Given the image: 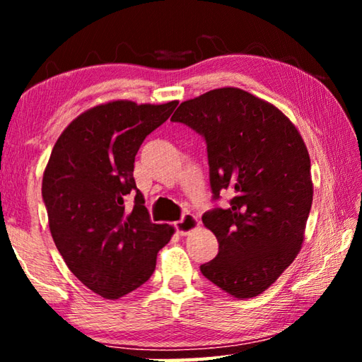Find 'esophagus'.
Instances as JSON below:
<instances>
[{"label": "esophagus", "mask_w": 362, "mask_h": 362, "mask_svg": "<svg viewBox=\"0 0 362 362\" xmlns=\"http://www.w3.org/2000/svg\"><path fill=\"white\" fill-rule=\"evenodd\" d=\"M198 226H199V220H198V217L193 216V214H185V216H183L179 222L175 223L177 231H179L183 236L189 235V233L194 231Z\"/></svg>", "instance_id": "34e87169"}]
</instances>
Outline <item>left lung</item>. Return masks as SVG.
Masks as SVG:
<instances>
[{"label":"left lung","mask_w":362,"mask_h":362,"mask_svg":"<svg viewBox=\"0 0 362 362\" xmlns=\"http://www.w3.org/2000/svg\"><path fill=\"white\" fill-rule=\"evenodd\" d=\"M170 121L204 136L214 198L223 189L235 194L230 207L203 216L218 254L201 273L231 297H257L302 247L313 203L303 139L278 107L240 88L182 102Z\"/></svg>","instance_id":"8db88e82"}]
</instances>
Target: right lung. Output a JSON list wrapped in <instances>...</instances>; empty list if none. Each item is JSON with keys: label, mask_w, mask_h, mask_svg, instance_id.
Wrapping results in <instances>:
<instances>
[{"label": "right lung", "mask_w": 362, "mask_h": 362, "mask_svg": "<svg viewBox=\"0 0 362 362\" xmlns=\"http://www.w3.org/2000/svg\"><path fill=\"white\" fill-rule=\"evenodd\" d=\"M177 103H99L65 127L49 156L41 189L52 240L70 272L103 298L146 283L175 231L151 222L132 173L145 137Z\"/></svg>", "instance_id": "obj_1"}]
</instances>
